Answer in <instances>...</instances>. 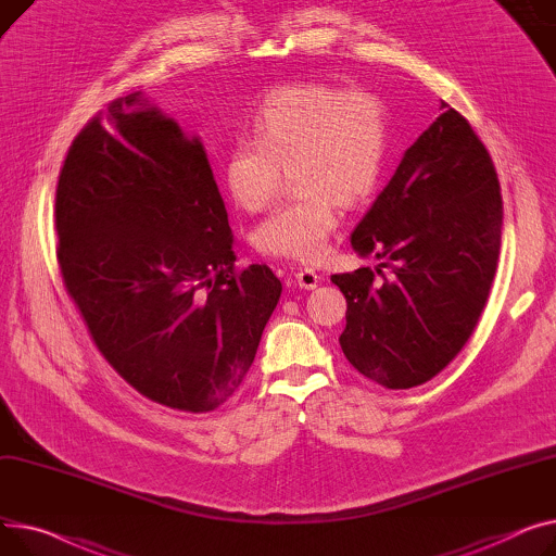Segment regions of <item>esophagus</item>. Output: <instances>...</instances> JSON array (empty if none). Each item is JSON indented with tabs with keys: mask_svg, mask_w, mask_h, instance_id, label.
Here are the masks:
<instances>
[{
	"mask_svg": "<svg viewBox=\"0 0 556 556\" xmlns=\"http://www.w3.org/2000/svg\"><path fill=\"white\" fill-rule=\"evenodd\" d=\"M318 282H320V276H318L314 269L305 267V269H299V271H296V285H299L301 289H314Z\"/></svg>",
	"mask_w": 556,
	"mask_h": 556,
	"instance_id": "obj_1",
	"label": "esophagus"
}]
</instances>
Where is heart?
Wrapping results in <instances>:
<instances>
[{
	"label": "heart",
	"instance_id": "1",
	"mask_svg": "<svg viewBox=\"0 0 556 556\" xmlns=\"http://www.w3.org/2000/svg\"><path fill=\"white\" fill-rule=\"evenodd\" d=\"M251 137L228 143L222 175L244 211L265 208L291 166L299 192L255 226L260 253L316 263L341 222V204H364L390 154L383 98L364 87L301 80L274 87L251 112Z\"/></svg>",
	"mask_w": 556,
	"mask_h": 556
}]
</instances>
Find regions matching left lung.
I'll list each match as a JSON object with an SVG mask.
<instances>
[{
  "label": "left lung",
  "mask_w": 556,
  "mask_h": 556,
  "mask_svg": "<svg viewBox=\"0 0 556 556\" xmlns=\"http://www.w3.org/2000/svg\"><path fill=\"white\" fill-rule=\"evenodd\" d=\"M442 110L350 238L381 265L332 276L348 303L339 337L345 358L390 390L427 383L458 356L501 253L494 161L460 112Z\"/></svg>",
  "instance_id": "8db88e82"
}]
</instances>
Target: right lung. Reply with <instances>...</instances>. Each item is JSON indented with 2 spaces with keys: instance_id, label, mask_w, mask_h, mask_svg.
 I'll return each mask as SVG.
<instances>
[{
  "instance_id": "1",
  "label": "right lung",
  "mask_w": 556,
  "mask_h": 556,
  "mask_svg": "<svg viewBox=\"0 0 556 556\" xmlns=\"http://www.w3.org/2000/svg\"><path fill=\"white\" fill-rule=\"evenodd\" d=\"M58 267L105 362L161 406L208 413L244 381L282 285L236 267L204 146L148 105L110 103L55 188Z\"/></svg>"
}]
</instances>
